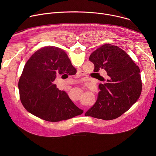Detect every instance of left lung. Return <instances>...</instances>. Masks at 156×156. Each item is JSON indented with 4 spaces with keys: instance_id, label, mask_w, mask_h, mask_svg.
<instances>
[{
    "instance_id": "8db88e82",
    "label": "left lung",
    "mask_w": 156,
    "mask_h": 156,
    "mask_svg": "<svg viewBox=\"0 0 156 156\" xmlns=\"http://www.w3.org/2000/svg\"><path fill=\"white\" fill-rule=\"evenodd\" d=\"M89 59L94 65V72L104 69L108 79L106 83L99 85L101 91L97 101L85 115L105 120L117 119L140 96L142 83L138 66L126 52L112 44H104L99 48Z\"/></svg>"
}]
</instances>
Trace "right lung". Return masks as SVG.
<instances>
[{"label":"right lung","mask_w":156,"mask_h":156,"mask_svg":"<svg viewBox=\"0 0 156 156\" xmlns=\"http://www.w3.org/2000/svg\"><path fill=\"white\" fill-rule=\"evenodd\" d=\"M76 73L68 55L60 49L50 46L37 51L26 63L19 80L22 104L30 113L48 122L65 120L82 114L83 110L53 84L58 75Z\"/></svg>","instance_id":"1"}]
</instances>
